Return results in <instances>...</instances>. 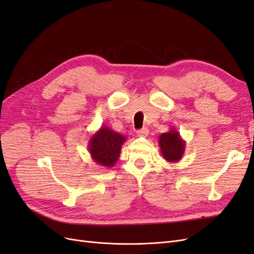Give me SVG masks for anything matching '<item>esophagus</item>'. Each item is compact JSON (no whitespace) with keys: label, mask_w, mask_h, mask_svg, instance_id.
<instances>
[{"label":"esophagus","mask_w":254,"mask_h":254,"mask_svg":"<svg viewBox=\"0 0 254 254\" xmlns=\"http://www.w3.org/2000/svg\"><path fill=\"white\" fill-rule=\"evenodd\" d=\"M148 129L147 128H142V129H140V130H137L136 131V134H137V136H141V137H146L148 135Z\"/></svg>","instance_id":"obj_1"}]
</instances>
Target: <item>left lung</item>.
I'll return each instance as SVG.
<instances>
[{
    "label": "left lung",
    "mask_w": 254,
    "mask_h": 254,
    "mask_svg": "<svg viewBox=\"0 0 254 254\" xmlns=\"http://www.w3.org/2000/svg\"><path fill=\"white\" fill-rule=\"evenodd\" d=\"M158 143L161 153L167 162L176 163L182 159L186 151V141L174 127L168 132L161 134Z\"/></svg>",
    "instance_id": "obj_1"
}]
</instances>
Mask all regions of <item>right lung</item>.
Wrapping results in <instances>:
<instances>
[{
  "label": "right lung",
  "mask_w": 254,
  "mask_h": 254,
  "mask_svg": "<svg viewBox=\"0 0 254 254\" xmlns=\"http://www.w3.org/2000/svg\"><path fill=\"white\" fill-rule=\"evenodd\" d=\"M127 137L108 126H102L89 140L88 148L92 160L98 165L111 168L120 158L122 146Z\"/></svg>",
  "instance_id": "right-lung-1"
}]
</instances>
